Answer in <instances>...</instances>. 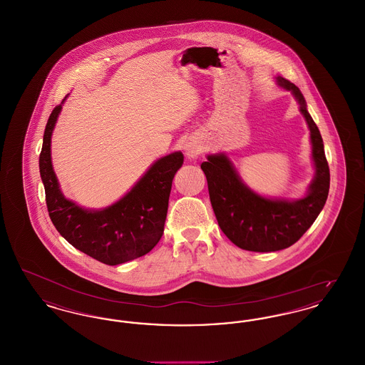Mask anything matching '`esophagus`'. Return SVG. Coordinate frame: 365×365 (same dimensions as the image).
<instances>
[{"label":"esophagus","instance_id":"34e87169","mask_svg":"<svg viewBox=\"0 0 365 365\" xmlns=\"http://www.w3.org/2000/svg\"><path fill=\"white\" fill-rule=\"evenodd\" d=\"M185 152H186V155L189 157H195L197 155H198V148L195 146V145H191V143H189V145H186L185 146Z\"/></svg>","mask_w":365,"mask_h":365}]
</instances>
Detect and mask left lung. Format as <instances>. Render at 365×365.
I'll use <instances>...</instances> for the list:
<instances>
[{
	"instance_id": "obj_1",
	"label": "left lung",
	"mask_w": 365,
	"mask_h": 365,
	"mask_svg": "<svg viewBox=\"0 0 365 365\" xmlns=\"http://www.w3.org/2000/svg\"><path fill=\"white\" fill-rule=\"evenodd\" d=\"M278 85L293 93L311 131L313 178L304 198L271 200L250 190L225 153L209 155L201 168L208 180L209 198L227 238L250 252H277L297 242L324 207L330 190V168L320 131L299 88L284 78Z\"/></svg>"
}]
</instances>
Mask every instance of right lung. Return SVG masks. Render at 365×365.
Returning <instances> with one entry per match:
<instances>
[{
    "mask_svg": "<svg viewBox=\"0 0 365 365\" xmlns=\"http://www.w3.org/2000/svg\"><path fill=\"white\" fill-rule=\"evenodd\" d=\"M60 110L61 105H57L49 116L39 155V174L56 230L73 247L108 265L145 256L164 232L173 179L183 164L182 152L158 158L137 185L110 207L81 208L63 195L53 171L51 142Z\"/></svg>",
    "mask_w": 365,
    "mask_h": 365,
    "instance_id": "obj_1",
    "label": "right lung"
}]
</instances>
